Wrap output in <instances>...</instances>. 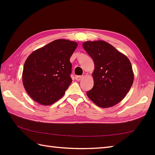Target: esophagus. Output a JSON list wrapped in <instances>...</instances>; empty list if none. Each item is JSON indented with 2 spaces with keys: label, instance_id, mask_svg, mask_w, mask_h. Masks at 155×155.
Masks as SVG:
<instances>
[{
  "label": "esophagus",
  "instance_id": "1",
  "mask_svg": "<svg viewBox=\"0 0 155 155\" xmlns=\"http://www.w3.org/2000/svg\"><path fill=\"white\" fill-rule=\"evenodd\" d=\"M83 78H84V76H83V75H82V76H76L75 79L78 81H81V80L83 79Z\"/></svg>",
  "mask_w": 155,
  "mask_h": 155
}]
</instances>
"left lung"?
<instances>
[{
	"label": "left lung",
	"instance_id": "obj_1",
	"mask_svg": "<svg viewBox=\"0 0 155 155\" xmlns=\"http://www.w3.org/2000/svg\"><path fill=\"white\" fill-rule=\"evenodd\" d=\"M83 47L94 63V86L87 91L88 97L101 108L114 106L123 99L133 83L129 59L104 41H87Z\"/></svg>",
	"mask_w": 155,
	"mask_h": 155
}]
</instances>
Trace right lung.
Here are the masks:
<instances>
[{"label":"right lung","instance_id":"obj_1","mask_svg":"<svg viewBox=\"0 0 155 155\" xmlns=\"http://www.w3.org/2000/svg\"><path fill=\"white\" fill-rule=\"evenodd\" d=\"M77 42L57 39L32 52L26 60L22 83L32 99L51 105L60 99L72 83L70 58Z\"/></svg>","mask_w":155,"mask_h":155}]
</instances>
